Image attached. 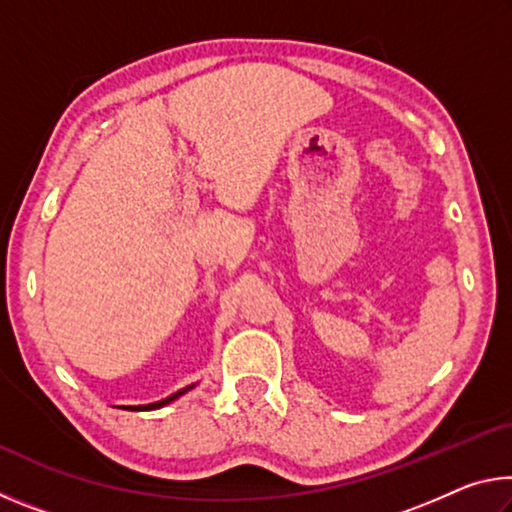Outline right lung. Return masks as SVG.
I'll return each mask as SVG.
<instances>
[{"label": "right lung", "instance_id": "right-lung-1", "mask_svg": "<svg viewBox=\"0 0 512 512\" xmlns=\"http://www.w3.org/2000/svg\"><path fill=\"white\" fill-rule=\"evenodd\" d=\"M196 384H192V386H185V388H180L178 393H173V395H169V397H164V400H160V402H151V404H140V406H124L126 411H155V409H162V406H167V404H171L173 400H178L180 395H185L187 391H192Z\"/></svg>", "mask_w": 512, "mask_h": 512}]
</instances>
